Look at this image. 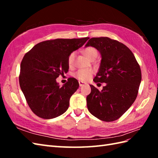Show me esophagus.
I'll return each mask as SVG.
<instances>
[{
    "label": "esophagus",
    "instance_id": "34e87169",
    "mask_svg": "<svg viewBox=\"0 0 158 158\" xmlns=\"http://www.w3.org/2000/svg\"><path fill=\"white\" fill-rule=\"evenodd\" d=\"M79 86H80V87H82V86H83V85H85L86 84V83L83 82V81H79Z\"/></svg>",
    "mask_w": 158,
    "mask_h": 158
}]
</instances>
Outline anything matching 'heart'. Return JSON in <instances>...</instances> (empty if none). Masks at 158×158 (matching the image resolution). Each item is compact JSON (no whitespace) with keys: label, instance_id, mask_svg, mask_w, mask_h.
Returning a JSON list of instances; mask_svg holds the SVG:
<instances>
[{"label":"heart","instance_id":"heart-1","mask_svg":"<svg viewBox=\"0 0 158 158\" xmlns=\"http://www.w3.org/2000/svg\"><path fill=\"white\" fill-rule=\"evenodd\" d=\"M83 53H84V54L87 58H89V60L96 58L97 56H98V52H97V50L95 48H92V47H89V48H85L84 51H83ZM75 58V52H73L69 56L68 58V64L69 66H72L73 65ZM93 73L94 71L92 69H80L75 73V77L79 80L86 81L91 78Z\"/></svg>","mask_w":158,"mask_h":158}]
</instances>
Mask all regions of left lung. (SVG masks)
<instances>
[{"label":"left lung","instance_id":"left-lung-1","mask_svg":"<svg viewBox=\"0 0 158 158\" xmlns=\"http://www.w3.org/2000/svg\"><path fill=\"white\" fill-rule=\"evenodd\" d=\"M92 46L102 56L95 83H105L100 91L91 87L87 96L90 113L104 122H113L122 117L137 97L141 81V70L132 51L123 43L109 37L90 39L85 47Z\"/></svg>","mask_w":158,"mask_h":158}]
</instances>
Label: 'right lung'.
<instances>
[{
	"label": "right lung",
	"mask_w": 158,
	"mask_h": 158,
	"mask_svg": "<svg viewBox=\"0 0 158 158\" xmlns=\"http://www.w3.org/2000/svg\"><path fill=\"white\" fill-rule=\"evenodd\" d=\"M56 39L38 43L23 56L20 64L19 85L36 115L49 119L61 115L69 106L79 82L70 77L63 86L56 78L68 72L69 56L89 39Z\"/></svg>",
	"instance_id": "1"
}]
</instances>
